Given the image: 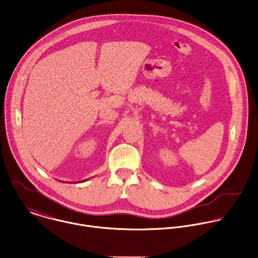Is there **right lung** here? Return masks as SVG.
<instances>
[{
  "label": "right lung",
  "instance_id": "right-lung-1",
  "mask_svg": "<svg viewBox=\"0 0 258 258\" xmlns=\"http://www.w3.org/2000/svg\"><path fill=\"white\" fill-rule=\"evenodd\" d=\"M84 181H86V180H84ZM84 181H82V182H84ZM76 183H78V182H76Z\"/></svg>",
  "mask_w": 258,
  "mask_h": 258
}]
</instances>
